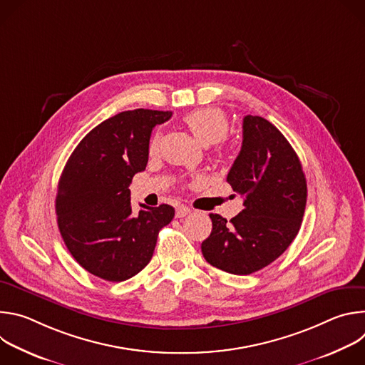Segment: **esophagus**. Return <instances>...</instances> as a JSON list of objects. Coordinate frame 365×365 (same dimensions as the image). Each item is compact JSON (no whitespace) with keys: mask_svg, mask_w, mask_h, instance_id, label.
<instances>
[{"mask_svg":"<svg viewBox=\"0 0 365 365\" xmlns=\"http://www.w3.org/2000/svg\"><path fill=\"white\" fill-rule=\"evenodd\" d=\"M190 214V207H187V206H178L176 207V217L178 218H183V217H186V215H189Z\"/></svg>","mask_w":365,"mask_h":365,"instance_id":"obj_1","label":"esophagus"}]
</instances>
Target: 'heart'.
I'll return each instance as SVG.
<instances>
[{
    "instance_id": "1",
    "label": "heart",
    "mask_w": 365,
    "mask_h": 365,
    "mask_svg": "<svg viewBox=\"0 0 365 365\" xmlns=\"http://www.w3.org/2000/svg\"><path fill=\"white\" fill-rule=\"evenodd\" d=\"M192 135L200 145H212L222 141L230 130L227 115L218 108H199L189 113L183 118ZM159 145V137H154L150 143V150L155 151Z\"/></svg>"
}]
</instances>
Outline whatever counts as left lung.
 <instances>
[{
    "label": "left lung",
    "mask_w": 365,
    "mask_h": 365,
    "mask_svg": "<svg viewBox=\"0 0 365 365\" xmlns=\"http://www.w3.org/2000/svg\"><path fill=\"white\" fill-rule=\"evenodd\" d=\"M227 182L244 196V210L230 220L210 214L212 231L200 248L211 266L251 274L273 263L297 235L307 186L296 151L267 120L245 115L242 145Z\"/></svg>",
    "instance_id": "left-lung-1"
}]
</instances>
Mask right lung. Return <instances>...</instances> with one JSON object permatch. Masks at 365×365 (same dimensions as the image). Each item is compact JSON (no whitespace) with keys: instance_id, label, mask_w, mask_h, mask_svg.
<instances>
[{"instance_id":"add662e5","label":"right lung","mask_w":365,"mask_h":365,"mask_svg":"<svg viewBox=\"0 0 365 365\" xmlns=\"http://www.w3.org/2000/svg\"><path fill=\"white\" fill-rule=\"evenodd\" d=\"M170 111L120 113L91 130L62 172L56 214L61 235L76 262L107 282H124L140 273L153 257L159 231L175 217V207L130 199L133 176L148 162L153 128Z\"/></svg>"}]
</instances>
